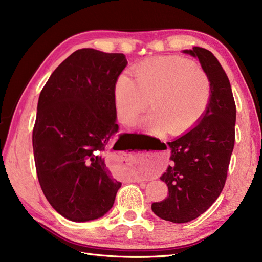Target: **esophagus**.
I'll list each match as a JSON object with an SVG mask.
<instances>
[{
  "label": "esophagus",
  "instance_id": "34e87169",
  "mask_svg": "<svg viewBox=\"0 0 262 262\" xmlns=\"http://www.w3.org/2000/svg\"><path fill=\"white\" fill-rule=\"evenodd\" d=\"M137 181H138V182H140V181H141V180H137Z\"/></svg>",
  "mask_w": 262,
  "mask_h": 262
}]
</instances>
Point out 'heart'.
<instances>
[{
  "label": "heart",
  "instance_id": "b5f03b06",
  "mask_svg": "<svg viewBox=\"0 0 262 262\" xmlns=\"http://www.w3.org/2000/svg\"><path fill=\"white\" fill-rule=\"evenodd\" d=\"M132 73L134 81L121 75L114 91L118 117L125 124L136 121L150 100L153 110L144 119V128L152 134L179 133L199 121L210 104L209 75L187 59H148Z\"/></svg>",
  "mask_w": 262,
  "mask_h": 262
}]
</instances>
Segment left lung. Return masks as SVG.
<instances>
[{
	"instance_id": "8db88e82",
	"label": "left lung",
	"mask_w": 262,
	"mask_h": 262,
	"mask_svg": "<svg viewBox=\"0 0 262 262\" xmlns=\"http://www.w3.org/2000/svg\"><path fill=\"white\" fill-rule=\"evenodd\" d=\"M184 52L199 59L209 75L211 99L194 128L168 142L171 163L161 177L168 187V196L154 202L152 210L172 223L196 219L217 199L235 143L236 105L225 71L207 49L193 47Z\"/></svg>"
}]
</instances>
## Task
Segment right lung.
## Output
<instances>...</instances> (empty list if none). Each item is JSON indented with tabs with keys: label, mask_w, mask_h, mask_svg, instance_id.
<instances>
[{
	"label": "right lung",
	"mask_w": 262,
	"mask_h": 262,
	"mask_svg": "<svg viewBox=\"0 0 262 262\" xmlns=\"http://www.w3.org/2000/svg\"><path fill=\"white\" fill-rule=\"evenodd\" d=\"M126 64L122 53L76 50L39 96L33 130L37 176L51 207L70 221L105 215L121 187L102 152L118 132L114 91Z\"/></svg>",
	"instance_id": "right-lung-1"
}]
</instances>
